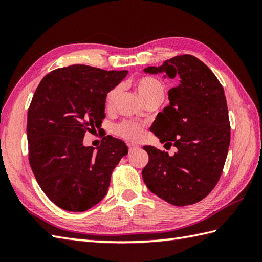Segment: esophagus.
I'll use <instances>...</instances> for the list:
<instances>
[{"mask_svg":"<svg viewBox=\"0 0 262 262\" xmlns=\"http://www.w3.org/2000/svg\"><path fill=\"white\" fill-rule=\"evenodd\" d=\"M137 148H138V146L135 145V144H133V143L128 144V151H129V152H134V151H136Z\"/></svg>","mask_w":262,"mask_h":262,"instance_id":"1","label":"esophagus"}]
</instances>
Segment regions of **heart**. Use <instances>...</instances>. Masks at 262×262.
Segmentation results:
<instances>
[{
  "instance_id": "obj_1",
  "label": "heart",
  "mask_w": 262,
  "mask_h": 262,
  "mask_svg": "<svg viewBox=\"0 0 262 262\" xmlns=\"http://www.w3.org/2000/svg\"><path fill=\"white\" fill-rule=\"evenodd\" d=\"M134 86L136 89L137 93L144 101V103L151 100H159L162 101L164 97V85L160 80L155 79L153 76H142L140 79L135 80ZM120 92L119 86H115L114 89L107 93L105 96V103L107 105H111L114 103L116 98L118 97ZM142 126L137 122L133 121H124L116 127V132L122 137L127 138V140L135 141L138 140L142 135Z\"/></svg>"
}]
</instances>
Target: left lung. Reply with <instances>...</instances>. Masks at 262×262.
<instances>
[{
  "instance_id": "1",
  "label": "left lung",
  "mask_w": 262,
  "mask_h": 262,
  "mask_svg": "<svg viewBox=\"0 0 262 262\" xmlns=\"http://www.w3.org/2000/svg\"><path fill=\"white\" fill-rule=\"evenodd\" d=\"M145 73L180 79L169 90L170 104L151 127L161 143L178 148L174 155L144 146L148 163L143 180L153 193L174 206L198 203L213 190L223 171L231 127L224 89L202 60L180 55Z\"/></svg>"
}]
</instances>
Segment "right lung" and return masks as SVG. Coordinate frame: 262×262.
<instances>
[{"instance_id": "right-lung-1", "label": "right lung", "mask_w": 262, "mask_h": 262, "mask_svg": "<svg viewBox=\"0 0 262 262\" xmlns=\"http://www.w3.org/2000/svg\"><path fill=\"white\" fill-rule=\"evenodd\" d=\"M127 71L71 65L39 83L28 110L29 163L42 191L58 207L84 211L107 194L126 144L104 136L97 151L83 145L86 132L101 127L107 93Z\"/></svg>"}]
</instances>
